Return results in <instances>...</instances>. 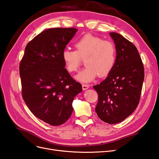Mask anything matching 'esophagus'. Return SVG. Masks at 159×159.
I'll return each instance as SVG.
<instances>
[{"label": "esophagus", "instance_id": "34e87169", "mask_svg": "<svg viewBox=\"0 0 159 159\" xmlns=\"http://www.w3.org/2000/svg\"><path fill=\"white\" fill-rule=\"evenodd\" d=\"M89 85L82 84V88H83V89H84V90H85V89H88V88H89Z\"/></svg>", "mask_w": 159, "mask_h": 159}]
</instances>
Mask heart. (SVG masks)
<instances>
[{
	"instance_id": "heart-1",
	"label": "heart",
	"mask_w": 159,
	"mask_h": 159,
	"mask_svg": "<svg viewBox=\"0 0 159 159\" xmlns=\"http://www.w3.org/2000/svg\"><path fill=\"white\" fill-rule=\"evenodd\" d=\"M74 46L75 50L62 52L61 59L69 73L78 71L85 60L86 67L75 77L81 82H90L98 75L107 76L113 69L117 51L112 42L88 34L77 40Z\"/></svg>"
}]
</instances>
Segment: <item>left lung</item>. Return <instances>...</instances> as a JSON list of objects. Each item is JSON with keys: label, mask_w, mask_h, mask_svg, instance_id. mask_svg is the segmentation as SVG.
<instances>
[{"label": "left lung", "mask_w": 159, "mask_h": 159, "mask_svg": "<svg viewBox=\"0 0 159 159\" xmlns=\"http://www.w3.org/2000/svg\"><path fill=\"white\" fill-rule=\"evenodd\" d=\"M109 34L116 48V61L107 78L93 88L98 94V116L105 123L115 124L123 121L137 107L145 72L136 46L118 33Z\"/></svg>", "instance_id": "8db88e82"}]
</instances>
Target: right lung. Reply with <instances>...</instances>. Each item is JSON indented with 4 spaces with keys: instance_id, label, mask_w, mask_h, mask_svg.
Instances as JSON below:
<instances>
[{
    "instance_id": "obj_1",
    "label": "right lung",
    "mask_w": 159,
    "mask_h": 159,
    "mask_svg": "<svg viewBox=\"0 0 159 159\" xmlns=\"http://www.w3.org/2000/svg\"><path fill=\"white\" fill-rule=\"evenodd\" d=\"M77 31L75 28L43 31L28 43L20 62L22 98L36 117L50 125L66 122L73 111L75 96L82 91L61 59Z\"/></svg>"
}]
</instances>
